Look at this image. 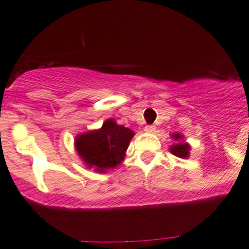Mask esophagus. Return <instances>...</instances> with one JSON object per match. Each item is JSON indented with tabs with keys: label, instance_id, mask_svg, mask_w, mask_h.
I'll return each instance as SVG.
<instances>
[{
	"label": "esophagus",
	"instance_id": "esophagus-1",
	"mask_svg": "<svg viewBox=\"0 0 249 249\" xmlns=\"http://www.w3.org/2000/svg\"><path fill=\"white\" fill-rule=\"evenodd\" d=\"M143 130L144 132H147V134H152V132L156 131V126H153V125H146Z\"/></svg>",
	"mask_w": 249,
	"mask_h": 249
}]
</instances>
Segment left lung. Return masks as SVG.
Listing matches in <instances>:
<instances>
[{
    "mask_svg": "<svg viewBox=\"0 0 249 249\" xmlns=\"http://www.w3.org/2000/svg\"><path fill=\"white\" fill-rule=\"evenodd\" d=\"M174 140L176 141V143H174L173 146L170 147V152L174 154V156L178 157V158H187L190 154V147L189 143H186V142L182 141L183 136L180 134H174L171 135Z\"/></svg>",
    "mask_w": 249,
    "mask_h": 249,
    "instance_id": "1",
    "label": "left lung"
}]
</instances>
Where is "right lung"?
Masks as SVG:
<instances>
[{"instance_id": "1", "label": "right lung", "mask_w": 249, "mask_h": 249, "mask_svg": "<svg viewBox=\"0 0 249 249\" xmlns=\"http://www.w3.org/2000/svg\"><path fill=\"white\" fill-rule=\"evenodd\" d=\"M134 135L129 127L108 119L101 129L79 135L75 139V149L89 168L106 173L124 160L125 152Z\"/></svg>"}]
</instances>
